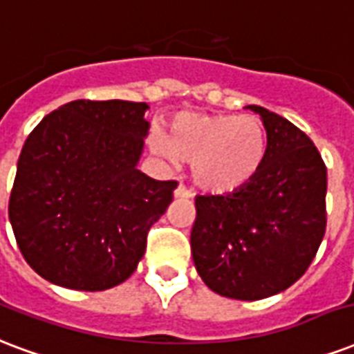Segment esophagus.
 <instances>
[{
  "instance_id": "1",
  "label": "esophagus",
  "mask_w": 354,
  "mask_h": 354,
  "mask_svg": "<svg viewBox=\"0 0 354 354\" xmlns=\"http://www.w3.org/2000/svg\"><path fill=\"white\" fill-rule=\"evenodd\" d=\"M175 198H190V190L185 185H179L175 188Z\"/></svg>"
}]
</instances>
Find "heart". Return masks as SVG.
Returning <instances> with one entry per match:
<instances>
[{
  "label": "heart",
  "instance_id": "b5f03b06",
  "mask_svg": "<svg viewBox=\"0 0 354 354\" xmlns=\"http://www.w3.org/2000/svg\"><path fill=\"white\" fill-rule=\"evenodd\" d=\"M162 143L171 156L192 162L196 185L212 194L246 187L268 155L267 127L254 115L179 113Z\"/></svg>",
  "mask_w": 354,
  "mask_h": 354
}]
</instances>
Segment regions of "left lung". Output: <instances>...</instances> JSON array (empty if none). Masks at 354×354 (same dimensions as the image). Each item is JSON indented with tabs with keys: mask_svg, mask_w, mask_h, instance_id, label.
Wrapping results in <instances>:
<instances>
[{
	"mask_svg": "<svg viewBox=\"0 0 354 354\" xmlns=\"http://www.w3.org/2000/svg\"><path fill=\"white\" fill-rule=\"evenodd\" d=\"M268 155L254 180L224 196H198L190 233L198 274L214 293L267 299L312 265L326 231V166L310 138L261 106Z\"/></svg>",
	"mask_w": 354,
	"mask_h": 354,
	"instance_id": "1",
	"label": "left lung"
}]
</instances>
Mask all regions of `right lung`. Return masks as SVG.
<instances>
[{"label":"right lung","instance_id":"obj_1","mask_svg":"<svg viewBox=\"0 0 354 354\" xmlns=\"http://www.w3.org/2000/svg\"><path fill=\"white\" fill-rule=\"evenodd\" d=\"M145 102L73 100L31 130L9 198L16 243L44 280L104 291L138 267L177 180L136 167Z\"/></svg>","mask_w":354,"mask_h":354}]
</instances>
